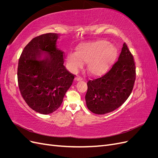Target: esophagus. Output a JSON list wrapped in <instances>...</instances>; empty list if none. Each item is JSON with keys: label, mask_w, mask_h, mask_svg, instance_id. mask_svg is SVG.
Returning <instances> with one entry per match:
<instances>
[{"label": "esophagus", "mask_w": 158, "mask_h": 158, "mask_svg": "<svg viewBox=\"0 0 158 158\" xmlns=\"http://www.w3.org/2000/svg\"><path fill=\"white\" fill-rule=\"evenodd\" d=\"M82 80V79L81 78H80V77H76V78H74V81H75L76 82H79V81H81Z\"/></svg>", "instance_id": "obj_1"}]
</instances>
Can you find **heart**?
<instances>
[{"mask_svg":"<svg viewBox=\"0 0 158 158\" xmlns=\"http://www.w3.org/2000/svg\"><path fill=\"white\" fill-rule=\"evenodd\" d=\"M117 55L118 51L115 47L110 45L107 41L99 40L79 45L76 53L68 55L66 60L72 72H76L84 63H88V73L99 76L110 70Z\"/></svg>","mask_w":158,"mask_h":158,"instance_id":"heart-1","label":"heart"}]
</instances>
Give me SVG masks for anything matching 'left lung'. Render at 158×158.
I'll use <instances>...</instances> for the list:
<instances>
[{"mask_svg":"<svg viewBox=\"0 0 158 158\" xmlns=\"http://www.w3.org/2000/svg\"><path fill=\"white\" fill-rule=\"evenodd\" d=\"M135 78L133 56L124 44L117 62L109 73L87 83L85 99L88 108L98 114L113 111L121 106L131 95Z\"/></svg>","mask_w":158,"mask_h":158,"instance_id":"1","label":"left lung"}]
</instances>
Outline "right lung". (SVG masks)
<instances>
[{
  "mask_svg": "<svg viewBox=\"0 0 158 158\" xmlns=\"http://www.w3.org/2000/svg\"><path fill=\"white\" fill-rule=\"evenodd\" d=\"M60 37L47 33L33 38L19 59L20 93L28 106L43 114L52 113L60 106L74 78L65 69L63 52L56 47Z\"/></svg>",
  "mask_w": 158,
  "mask_h": 158,
  "instance_id": "1",
  "label": "right lung"
}]
</instances>
